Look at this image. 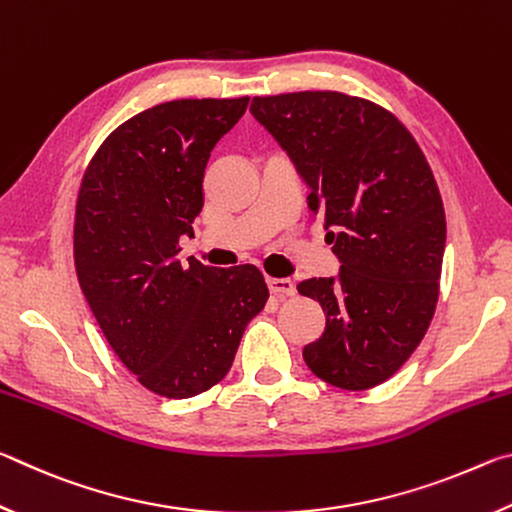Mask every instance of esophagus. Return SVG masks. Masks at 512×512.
I'll return each instance as SVG.
<instances>
[{"label":"esophagus","instance_id":"34e87169","mask_svg":"<svg viewBox=\"0 0 512 512\" xmlns=\"http://www.w3.org/2000/svg\"><path fill=\"white\" fill-rule=\"evenodd\" d=\"M266 284H268V291L273 293V296H293L296 293V284H293L289 277H266Z\"/></svg>","mask_w":512,"mask_h":512}]
</instances>
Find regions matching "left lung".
<instances>
[{"label":"left lung","instance_id":"8db88e82","mask_svg":"<svg viewBox=\"0 0 512 512\" xmlns=\"http://www.w3.org/2000/svg\"><path fill=\"white\" fill-rule=\"evenodd\" d=\"M250 112L296 164L341 262L298 284L325 311L302 357L327 384L366 391L404 366L436 311L447 225L429 162L393 112L343 92L255 97Z\"/></svg>","mask_w":512,"mask_h":512}]
</instances>
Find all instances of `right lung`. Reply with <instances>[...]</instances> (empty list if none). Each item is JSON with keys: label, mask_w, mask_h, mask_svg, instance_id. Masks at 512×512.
Segmentation results:
<instances>
[{"label": "right lung", "mask_w": 512, "mask_h": 512, "mask_svg": "<svg viewBox=\"0 0 512 512\" xmlns=\"http://www.w3.org/2000/svg\"><path fill=\"white\" fill-rule=\"evenodd\" d=\"M248 101L178 99L124 121L94 153L76 201L83 296L119 361L171 400L228 375L246 325L268 300L253 264L212 268L176 257L203 210L210 153Z\"/></svg>", "instance_id": "1"}]
</instances>
